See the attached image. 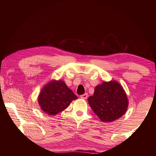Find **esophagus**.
I'll list each match as a JSON object with an SVG mask.
<instances>
[{
    "label": "esophagus",
    "instance_id": "obj_1",
    "mask_svg": "<svg viewBox=\"0 0 156 156\" xmlns=\"http://www.w3.org/2000/svg\"><path fill=\"white\" fill-rule=\"evenodd\" d=\"M80 98H83V99H84V100L87 99L88 98V94H84L81 95Z\"/></svg>",
    "mask_w": 156,
    "mask_h": 156
}]
</instances>
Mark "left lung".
<instances>
[{"label":"left lung","mask_w":156,"mask_h":156,"mask_svg":"<svg viewBox=\"0 0 156 156\" xmlns=\"http://www.w3.org/2000/svg\"><path fill=\"white\" fill-rule=\"evenodd\" d=\"M89 104L102 122H113L125 114L128 99L122 86L115 81L103 82L89 96Z\"/></svg>","instance_id":"obj_1"}]
</instances>
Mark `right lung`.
Here are the masks:
<instances>
[{
    "label": "right lung",
    "mask_w": 156,
    "mask_h": 156,
    "mask_svg": "<svg viewBox=\"0 0 156 156\" xmlns=\"http://www.w3.org/2000/svg\"><path fill=\"white\" fill-rule=\"evenodd\" d=\"M77 98L65 82L53 80L41 90L38 96V103L44 113L55 115L65 109L72 100Z\"/></svg>",
    "instance_id": "obj_1"
}]
</instances>
